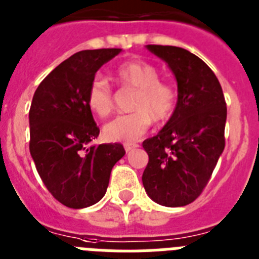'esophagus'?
I'll list each match as a JSON object with an SVG mask.
<instances>
[{"label":"esophagus","mask_w":259,"mask_h":259,"mask_svg":"<svg viewBox=\"0 0 259 259\" xmlns=\"http://www.w3.org/2000/svg\"><path fill=\"white\" fill-rule=\"evenodd\" d=\"M123 147H125V151L126 152H130V151H133V150H134V148H137L138 147V145H136V143H125V145H123Z\"/></svg>","instance_id":"1"}]
</instances>
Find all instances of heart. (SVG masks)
I'll list each match as a JSON object with an SVG mask.
<instances>
[{
    "label": "heart",
    "instance_id": "obj_1",
    "mask_svg": "<svg viewBox=\"0 0 259 259\" xmlns=\"http://www.w3.org/2000/svg\"><path fill=\"white\" fill-rule=\"evenodd\" d=\"M114 78L122 87L137 91L133 103L136 112L121 114L103 127L104 137L111 142L130 143L145 134L155 122L167 121L175 112L176 89L160 80L154 65L145 61H126L114 70ZM87 105L94 113L105 117L113 109V91L104 76L96 75L87 90Z\"/></svg>",
    "mask_w": 259,
    "mask_h": 259
}]
</instances>
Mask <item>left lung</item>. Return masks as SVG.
Instances as JSON below:
<instances>
[{"instance_id": "obj_1", "label": "left lung", "mask_w": 259, "mask_h": 259, "mask_svg": "<svg viewBox=\"0 0 259 259\" xmlns=\"http://www.w3.org/2000/svg\"><path fill=\"white\" fill-rule=\"evenodd\" d=\"M146 48L172 70L177 103L163 129L142 143L148 154L142 183L154 202L181 207L201 194L223 152L226 100L217 75L199 57L179 47Z\"/></svg>"}]
</instances>
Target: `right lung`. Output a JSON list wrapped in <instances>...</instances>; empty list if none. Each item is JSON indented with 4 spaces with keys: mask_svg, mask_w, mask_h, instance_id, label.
Listing matches in <instances>:
<instances>
[{
    "mask_svg": "<svg viewBox=\"0 0 259 259\" xmlns=\"http://www.w3.org/2000/svg\"><path fill=\"white\" fill-rule=\"evenodd\" d=\"M122 49L80 51L52 70L33 94L30 152L51 194L66 207L98 203L114 164L125 155L120 143L90 146L98 138L87 90L96 71Z\"/></svg>",
    "mask_w": 259,
    "mask_h": 259,
    "instance_id": "right-lung-1",
    "label": "right lung"
}]
</instances>
